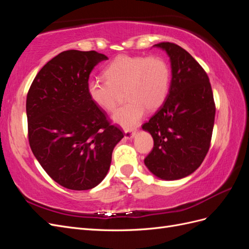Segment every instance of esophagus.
<instances>
[{
  "label": "esophagus",
  "mask_w": 249,
  "mask_h": 249,
  "mask_svg": "<svg viewBox=\"0 0 249 249\" xmlns=\"http://www.w3.org/2000/svg\"><path fill=\"white\" fill-rule=\"evenodd\" d=\"M135 135H136V132H134V131H124V138L125 139H132Z\"/></svg>",
  "instance_id": "esophagus-1"
}]
</instances>
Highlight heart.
<instances>
[{
    "label": "heart",
    "mask_w": 249,
    "mask_h": 249,
    "mask_svg": "<svg viewBox=\"0 0 249 249\" xmlns=\"http://www.w3.org/2000/svg\"><path fill=\"white\" fill-rule=\"evenodd\" d=\"M105 80H89L87 93L96 107L112 112L118 91H124L127 102L112 116L113 122L124 129L136 125L147 111L160 108L169 89L170 71L159 56H119L103 71Z\"/></svg>",
    "instance_id": "obj_1"
}]
</instances>
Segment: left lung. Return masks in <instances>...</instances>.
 <instances>
[{"label": "left lung", "instance_id": "1", "mask_svg": "<svg viewBox=\"0 0 249 249\" xmlns=\"http://www.w3.org/2000/svg\"><path fill=\"white\" fill-rule=\"evenodd\" d=\"M154 47L170 58L171 83L164 104L142 125L154 139L144 164L157 178L175 180L191 175L207 156L215 103L207 72L189 53L171 42Z\"/></svg>", "mask_w": 249, "mask_h": 249}]
</instances>
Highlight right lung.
<instances>
[{
    "mask_svg": "<svg viewBox=\"0 0 249 249\" xmlns=\"http://www.w3.org/2000/svg\"><path fill=\"white\" fill-rule=\"evenodd\" d=\"M107 59L95 51L60 53L37 73L27 95L30 147L44 171L67 189L99 185L124 138L87 93L90 72Z\"/></svg>",
    "mask_w": 249,
    "mask_h": 249,
    "instance_id": "1",
    "label": "right lung"
}]
</instances>
